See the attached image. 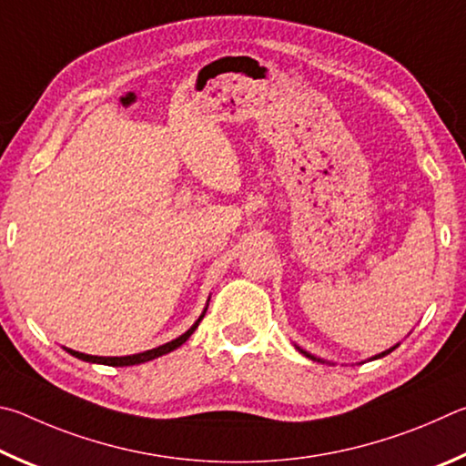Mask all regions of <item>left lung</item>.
I'll use <instances>...</instances> for the list:
<instances>
[{"label": "left lung", "instance_id": "8db88e82", "mask_svg": "<svg viewBox=\"0 0 466 466\" xmlns=\"http://www.w3.org/2000/svg\"><path fill=\"white\" fill-rule=\"evenodd\" d=\"M397 348V346H395ZM395 348H390V350H387V352H382V354H379V356H374V358H380V356H387V354H390V352H393V350ZM300 352H303V350H300ZM307 358H311V360H317V358L315 356H311V354H307V352H303Z\"/></svg>", "mask_w": 466, "mask_h": 466}]
</instances>
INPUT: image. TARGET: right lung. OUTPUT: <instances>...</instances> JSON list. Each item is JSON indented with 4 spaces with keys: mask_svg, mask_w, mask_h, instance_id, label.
<instances>
[{
    "mask_svg": "<svg viewBox=\"0 0 466 466\" xmlns=\"http://www.w3.org/2000/svg\"><path fill=\"white\" fill-rule=\"evenodd\" d=\"M204 317V313L200 315V319ZM200 319L196 321L190 329H187L184 336H179V338H176V339H171V341H167V344H163V346H159V348H153V350H147V352H141V354H133V356H89V354H81V352H76V350H67V352L71 354V356H76V358H79V360H86V362H96V364H106V366H133V364H143V362H149V360H153V358H159V356H163V354H167V352H171V350H176V348H179L184 344V341L192 336L194 333V329L198 328V323H200Z\"/></svg>",
    "mask_w": 466,
    "mask_h": 466,
    "instance_id": "add662e5",
    "label": "right lung"
}]
</instances>
